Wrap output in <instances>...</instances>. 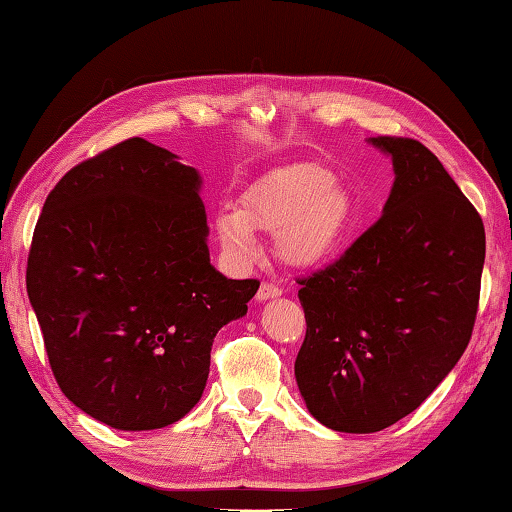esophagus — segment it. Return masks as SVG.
Returning <instances> with one entry per match:
<instances>
[{
    "instance_id": "esophagus-1",
    "label": "esophagus",
    "mask_w": 512,
    "mask_h": 512,
    "mask_svg": "<svg viewBox=\"0 0 512 512\" xmlns=\"http://www.w3.org/2000/svg\"><path fill=\"white\" fill-rule=\"evenodd\" d=\"M280 295H282V288L262 282V286H259V291H257V300L266 302V300H273V297H280Z\"/></svg>"
}]
</instances>
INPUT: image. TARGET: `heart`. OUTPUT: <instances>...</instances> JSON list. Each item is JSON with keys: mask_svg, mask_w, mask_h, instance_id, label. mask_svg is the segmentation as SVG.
<instances>
[{"mask_svg": "<svg viewBox=\"0 0 512 512\" xmlns=\"http://www.w3.org/2000/svg\"><path fill=\"white\" fill-rule=\"evenodd\" d=\"M356 226V199L329 167L291 163L259 176L241 208L217 212V241L230 262L257 253V232L273 235L275 255L291 268H315L338 255Z\"/></svg>", "mask_w": 512, "mask_h": 512, "instance_id": "heart-1", "label": "heart"}]
</instances>
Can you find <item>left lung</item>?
<instances>
[{
  "label": "left lung",
  "instance_id": "8db88e82",
  "mask_svg": "<svg viewBox=\"0 0 512 512\" xmlns=\"http://www.w3.org/2000/svg\"><path fill=\"white\" fill-rule=\"evenodd\" d=\"M367 143L394 165L383 217L297 293L306 318L297 389L313 418L349 434L401 421L454 369L486 259L479 212L425 145Z\"/></svg>",
  "mask_w": 512,
  "mask_h": 512
}]
</instances>
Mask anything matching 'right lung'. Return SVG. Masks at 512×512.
Masks as SVG:
<instances>
[{"label": "right lung", "instance_id": "right-lung-1", "mask_svg": "<svg viewBox=\"0 0 512 512\" xmlns=\"http://www.w3.org/2000/svg\"><path fill=\"white\" fill-rule=\"evenodd\" d=\"M201 185L176 154L129 138L64 174L37 219L26 291L53 376L114 430L188 414L217 331L259 288L210 264Z\"/></svg>", "mask_w": 512, "mask_h": 512}]
</instances>
